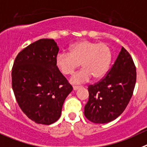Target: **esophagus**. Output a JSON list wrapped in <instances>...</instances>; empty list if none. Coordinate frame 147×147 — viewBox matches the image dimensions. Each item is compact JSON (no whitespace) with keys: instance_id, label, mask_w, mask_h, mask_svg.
<instances>
[{"instance_id":"esophagus-1","label":"esophagus","mask_w":147,"mask_h":147,"mask_svg":"<svg viewBox=\"0 0 147 147\" xmlns=\"http://www.w3.org/2000/svg\"><path fill=\"white\" fill-rule=\"evenodd\" d=\"M80 87V86H73V89L75 90V91H77L78 89H79Z\"/></svg>"}]
</instances>
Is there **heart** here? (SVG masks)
<instances>
[{"label": "heart", "mask_w": 147, "mask_h": 147, "mask_svg": "<svg viewBox=\"0 0 147 147\" xmlns=\"http://www.w3.org/2000/svg\"><path fill=\"white\" fill-rule=\"evenodd\" d=\"M112 61V51L106 43L81 40L71 45L69 53H59L55 57V66L61 73L72 75L80 67L83 69L72 75L73 84L88 82L93 77L100 80L106 75Z\"/></svg>", "instance_id": "obj_1"}]
</instances>
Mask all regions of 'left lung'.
I'll list each match as a JSON object with an SVG mask.
<instances>
[{"mask_svg":"<svg viewBox=\"0 0 147 147\" xmlns=\"http://www.w3.org/2000/svg\"><path fill=\"white\" fill-rule=\"evenodd\" d=\"M136 81V69L133 59L122 47L106 76L88 86V101L84 108L86 117L96 124L116 119L127 106Z\"/></svg>","mask_w":147,"mask_h":147,"instance_id":"obj_1","label":"left lung"}]
</instances>
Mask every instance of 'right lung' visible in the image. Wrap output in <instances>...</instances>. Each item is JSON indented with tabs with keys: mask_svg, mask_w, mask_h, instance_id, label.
<instances>
[{
	"mask_svg": "<svg viewBox=\"0 0 147 147\" xmlns=\"http://www.w3.org/2000/svg\"><path fill=\"white\" fill-rule=\"evenodd\" d=\"M59 51L53 39H39L19 53L14 62L11 80L16 100L23 113L38 124L57 121L73 89L55 66Z\"/></svg>",
	"mask_w": 147,
	"mask_h": 147,
	"instance_id": "add662e5",
	"label": "right lung"
}]
</instances>
